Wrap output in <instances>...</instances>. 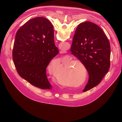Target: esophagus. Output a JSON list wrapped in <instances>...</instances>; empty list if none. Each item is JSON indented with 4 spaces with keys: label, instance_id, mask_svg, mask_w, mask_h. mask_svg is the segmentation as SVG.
Listing matches in <instances>:
<instances>
[{
    "label": "esophagus",
    "instance_id": "34e87169",
    "mask_svg": "<svg viewBox=\"0 0 122 122\" xmlns=\"http://www.w3.org/2000/svg\"><path fill=\"white\" fill-rule=\"evenodd\" d=\"M60 53L61 54H63V53H64V51H60Z\"/></svg>",
    "mask_w": 122,
    "mask_h": 122
}]
</instances>
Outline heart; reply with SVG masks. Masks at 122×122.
Returning <instances> with one entry per match:
<instances>
[{
	"label": "heart",
	"instance_id": "1",
	"mask_svg": "<svg viewBox=\"0 0 122 122\" xmlns=\"http://www.w3.org/2000/svg\"><path fill=\"white\" fill-rule=\"evenodd\" d=\"M71 58H68L66 60V62H67V61H68V62L65 65L64 67V70H65L70 65L71 66L72 65L74 64H75V63L80 64L82 65L81 62L78 59H76L75 60L71 61ZM76 65H74V66H72V67L71 66L70 68H68L67 72L66 73V74L65 76V78L66 80H68L69 82H71L72 84H76V82L78 81H79L80 80V79H81V75L79 74L78 73L77 71L76 70ZM56 77L57 79L58 80V81H60L61 78L59 75H57ZM74 85V84H73V85Z\"/></svg>",
	"mask_w": 122,
	"mask_h": 122
}]
</instances>
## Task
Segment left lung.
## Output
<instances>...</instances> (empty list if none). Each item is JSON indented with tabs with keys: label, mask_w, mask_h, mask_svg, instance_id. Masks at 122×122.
<instances>
[{
	"label": "left lung",
	"mask_w": 122,
	"mask_h": 122,
	"mask_svg": "<svg viewBox=\"0 0 122 122\" xmlns=\"http://www.w3.org/2000/svg\"><path fill=\"white\" fill-rule=\"evenodd\" d=\"M47 20L54 29L53 25ZM71 51L89 73V80L83 92L97 85L110 67V44L104 31L91 22L80 24L73 36Z\"/></svg>",
	"instance_id": "8db88e82"
}]
</instances>
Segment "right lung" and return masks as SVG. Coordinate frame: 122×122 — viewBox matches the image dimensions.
<instances>
[{
	"instance_id": "1",
	"label": "right lung",
	"mask_w": 122,
	"mask_h": 122,
	"mask_svg": "<svg viewBox=\"0 0 122 122\" xmlns=\"http://www.w3.org/2000/svg\"><path fill=\"white\" fill-rule=\"evenodd\" d=\"M58 53L55 44L54 29L45 18L30 19L17 31L13 61L19 75L32 85L42 89H51L46 67Z\"/></svg>"
}]
</instances>
